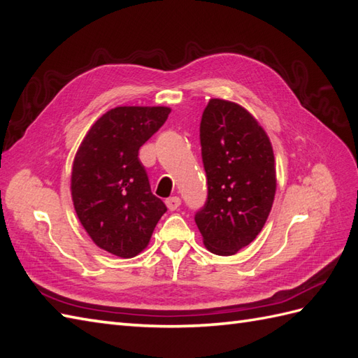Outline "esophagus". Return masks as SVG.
<instances>
[{
  "mask_svg": "<svg viewBox=\"0 0 358 358\" xmlns=\"http://www.w3.org/2000/svg\"><path fill=\"white\" fill-rule=\"evenodd\" d=\"M165 205H167L170 211H176V209L180 206V199L178 196H173V197L165 200Z\"/></svg>",
  "mask_w": 358,
  "mask_h": 358,
  "instance_id": "1",
  "label": "esophagus"
}]
</instances>
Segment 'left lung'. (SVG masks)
Masks as SVG:
<instances>
[{"label":"left lung","instance_id":"1","mask_svg":"<svg viewBox=\"0 0 358 358\" xmlns=\"http://www.w3.org/2000/svg\"><path fill=\"white\" fill-rule=\"evenodd\" d=\"M200 145L208 199L194 220L209 252L235 255L257 238L273 205L272 143L245 108L211 99L200 121Z\"/></svg>","mask_w":358,"mask_h":358}]
</instances>
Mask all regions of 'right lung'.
Returning <instances> with one entry per match:
<instances>
[{
	"label": "right lung",
	"instance_id": "right-lung-1",
	"mask_svg": "<svg viewBox=\"0 0 358 358\" xmlns=\"http://www.w3.org/2000/svg\"><path fill=\"white\" fill-rule=\"evenodd\" d=\"M170 112L165 106L113 108L91 126L76 153V214L95 245L112 255L132 258L143 252L167 211L152 193L138 152Z\"/></svg>",
	"mask_w": 358,
	"mask_h": 358
}]
</instances>
